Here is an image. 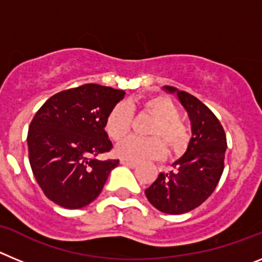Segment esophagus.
Wrapping results in <instances>:
<instances>
[{
    "label": "esophagus",
    "mask_w": 262,
    "mask_h": 262,
    "mask_svg": "<svg viewBox=\"0 0 262 262\" xmlns=\"http://www.w3.org/2000/svg\"><path fill=\"white\" fill-rule=\"evenodd\" d=\"M120 164H123V165H126V166H129V168H136V166H138V164L134 163V161H129V160H124V159L120 160Z\"/></svg>",
    "instance_id": "1"
}]
</instances>
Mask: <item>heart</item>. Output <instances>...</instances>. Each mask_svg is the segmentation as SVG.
Segmentation results:
<instances>
[{
  "label": "heart",
  "instance_id": "1",
  "mask_svg": "<svg viewBox=\"0 0 262 262\" xmlns=\"http://www.w3.org/2000/svg\"><path fill=\"white\" fill-rule=\"evenodd\" d=\"M134 102L118 103L111 108L105 120V129L113 142L123 140L133 126ZM138 107L155 118L148 134L152 138H128L117 147V155L131 161H147L161 159L165 155V143L169 151L180 154L187 147L190 131L180 118V108L165 96H152L138 103Z\"/></svg>",
  "mask_w": 262,
  "mask_h": 262
}]
</instances>
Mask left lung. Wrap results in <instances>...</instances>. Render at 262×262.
Wrapping results in <instances>:
<instances>
[{
    "label": "left lung",
    "instance_id": "left-lung-1",
    "mask_svg": "<svg viewBox=\"0 0 262 262\" xmlns=\"http://www.w3.org/2000/svg\"><path fill=\"white\" fill-rule=\"evenodd\" d=\"M164 89L177 93L191 120L193 136L174 169L160 173L145 195L161 212L178 215L202 205L215 190L224 169L227 139L219 119L196 97L172 86Z\"/></svg>",
    "mask_w": 262,
    "mask_h": 262
}]
</instances>
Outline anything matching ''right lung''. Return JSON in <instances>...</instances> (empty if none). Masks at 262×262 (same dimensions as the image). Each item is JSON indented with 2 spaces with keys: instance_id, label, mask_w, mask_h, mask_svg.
I'll use <instances>...</instances> for the list:
<instances>
[{
  "instance_id": "1",
  "label": "right lung",
  "mask_w": 262,
  "mask_h": 262,
  "mask_svg": "<svg viewBox=\"0 0 262 262\" xmlns=\"http://www.w3.org/2000/svg\"><path fill=\"white\" fill-rule=\"evenodd\" d=\"M124 94L84 84L56 93L36 111L27 134L29 160L48 200L66 209H81L102 191L119 160L96 157L113 148L105 120Z\"/></svg>"
}]
</instances>
